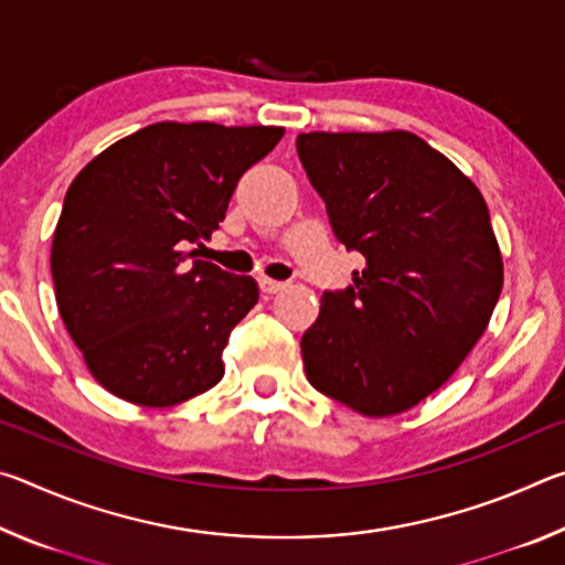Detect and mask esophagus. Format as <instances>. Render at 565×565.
<instances>
[{
    "instance_id": "esophagus-1",
    "label": "esophagus",
    "mask_w": 565,
    "mask_h": 565,
    "mask_svg": "<svg viewBox=\"0 0 565 565\" xmlns=\"http://www.w3.org/2000/svg\"><path fill=\"white\" fill-rule=\"evenodd\" d=\"M259 289H262V294H266V296H274V294L284 291V289H286V284H281V281H271V279H259Z\"/></svg>"
}]
</instances>
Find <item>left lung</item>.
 I'll list each match as a JSON object with an SVG mask.
<instances>
[{"label": "left lung", "mask_w": 565, "mask_h": 565, "mask_svg": "<svg viewBox=\"0 0 565 565\" xmlns=\"http://www.w3.org/2000/svg\"><path fill=\"white\" fill-rule=\"evenodd\" d=\"M296 151L333 234L366 259L347 289L323 291L301 337L306 379L363 416L401 414L489 327L503 286L489 206L411 131H309Z\"/></svg>", "instance_id": "1"}]
</instances>
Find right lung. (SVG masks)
<instances>
[{
  "label": "right lung",
  "mask_w": 565,
  "mask_h": 565,
  "mask_svg": "<svg viewBox=\"0 0 565 565\" xmlns=\"http://www.w3.org/2000/svg\"><path fill=\"white\" fill-rule=\"evenodd\" d=\"M281 127L159 121L94 157L52 242L62 321L92 376L139 406H174L224 376L222 351L259 289L202 259L238 179Z\"/></svg>",
  "instance_id": "obj_1"
}]
</instances>
